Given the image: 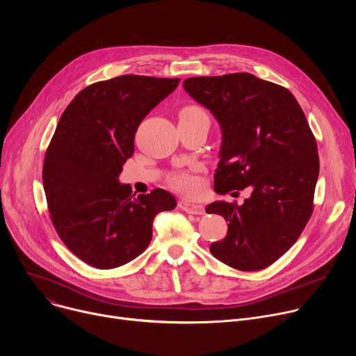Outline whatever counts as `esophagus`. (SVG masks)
<instances>
[{"label": "esophagus", "mask_w": 356, "mask_h": 356, "mask_svg": "<svg viewBox=\"0 0 356 356\" xmlns=\"http://www.w3.org/2000/svg\"><path fill=\"white\" fill-rule=\"evenodd\" d=\"M179 208L181 211H184L186 213H191V215H202L203 213V204L197 203V202H192L188 199H180L179 200Z\"/></svg>", "instance_id": "esophagus-1"}]
</instances>
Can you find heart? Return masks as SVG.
<instances>
[{"mask_svg":"<svg viewBox=\"0 0 356 356\" xmlns=\"http://www.w3.org/2000/svg\"><path fill=\"white\" fill-rule=\"evenodd\" d=\"M197 115L208 117L207 114H204V111L197 108V106H186L180 112V117H197ZM173 183H175L177 189H180L181 192H186V193H195L199 188L197 177L195 175H191V173H184V175H180V176L175 177Z\"/></svg>","mask_w":356,"mask_h":356,"instance_id":"heart-1","label":"heart"}]
</instances>
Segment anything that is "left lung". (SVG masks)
<instances>
[{
  "label": "left lung",
  "mask_w": 356,
  "mask_h": 356,
  "mask_svg": "<svg viewBox=\"0 0 356 356\" xmlns=\"http://www.w3.org/2000/svg\"><path fill=\"white\" fill-rule=\"evenodd\" d=\"M183 88L220 128L215 192L251 191L242 204H208L228 222L211 252L232 268L263 270L291 248L313 212L319 156L305 112L289 89L251 73L189 78Z\"/></svg>",
  "instance_id": "1"
}]
</instances>
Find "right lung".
<instances>
[{
	"instance_id": "1",
	"label": "right lung",
	"mask_w": 356,
	"mask_h": 356,
	"mask_svg": "<svg viewBox=\"0 0 356 356\" xmlns=\"http://www.w3.org/2000/svg\"><path fill=\"white\" fill-rule=\"evenodd\" d=\"M180 79L124 74L81 90L62 114L47 148L43 186L51 222L65 245L95 268L138 257L157 213L176 208L163 189L133 193L118 176L134 154V136Z\"/></svg>"
}]
</instances>
